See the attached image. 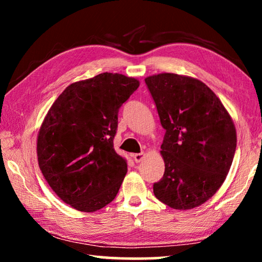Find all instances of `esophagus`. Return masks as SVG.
<instances>
[{
  "mask_svg": "<svg viewBox=\"0 0 262 262\" xmlns=\"http://www.w3.org/2000/svg\"><path fill=\"white\" fill-rule=\"evenodd\" d=\"M144 156H145V154H144V152H141V154H134V155H132L133 159H134V161H135L136 163L141 162L142 159L144 158Z\"/></svg>",
  "mask_w": 262,
  "mask_h": 262,
  "instance_id": "esophagus-1",
  "label": "esophagus"
}]
</instances>
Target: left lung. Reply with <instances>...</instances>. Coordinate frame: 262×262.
<instances>
[{"label": "left lung", "instance_id": "1", "mask_svg": "<svg viewBox=\"0 0 262 262\" xmlns=\"http://www.w3.org/2000/svg\"><path fill=\"white\" fill-rule=\"evenodd\" d=\"M166 130L163 178L154 194L178 210L201 206L224 183L237 145L236 127L211 89L196 78L163 73L144 79Z\"/></svg>", "mask_w": 262, "mask_h": 262}]
</instances>
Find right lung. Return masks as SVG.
Instances as JSON below:
<instances>
[{
	"label": "right lung",
	"mask_w": 262,
	"mask_h": 262,
	"mask_svg": "<svg viewBox=\"0 0 262 262\" xmlns=\"http://www.w3.org/2000/svg\"><path fill=\"white\" fill-rule=\"evenodd\" d=\"M139 86L134 77L103 73L70 84L48 110L38 133V164L74 209L94 212L117 196L127 173V161L113 148L118 113Z\"/></svg>",
	"instance_id": "right-lung-1"
}]
</instances>
